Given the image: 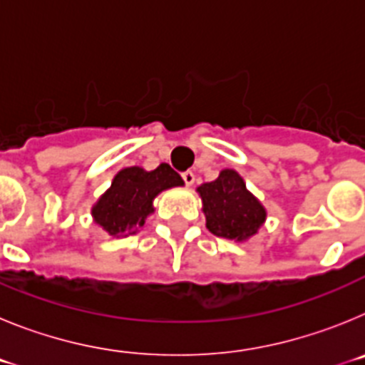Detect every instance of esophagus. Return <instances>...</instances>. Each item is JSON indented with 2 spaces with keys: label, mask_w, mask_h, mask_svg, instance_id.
<instances>
[{
  "label": "esophagus",
  "mask_w": 365,
  "mask_h": 365,
  "mask_svg": "<svg viewBox=\"0 0 365 365\" xmlns=\"http://www.w3.org/2000/svg\"><path fill=\"white\" fill-rule=\"evenodd\" d=\"M180 177H182V180H185V185L186 186H192L193 185V180H195V173L193 172H182L180 173Z\"/></svg>",
  "instance_id": "1"
}]
</instances>
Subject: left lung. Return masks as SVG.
I'll return each mask as SVG.
<instances>
[{
  "instance_id": "1",
  "label": "left lung",
  "mask_w": 365,
  "mask_h": 365,
  "mask_svg": "<svg viewBox=\"0 0 365 365\" xmlns=\"http://www.w3.org/2000/svg\"><path fill=\"white\" fill-rule=\"evenodd\" d=\"M197 190L205 205L206 227L214 235L243 241L265 221V208L234 170H222L217 179Z\"/></svg>"
}]
</instances>
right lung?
Here are the masks:
<instances>
[{"mask_svg":"<svg viewBox=\"0 0 365 365\" xmlns=\"http://www.w3.org/2000/svg\"><path fill=\"white\" fill-rule=\"evenodd\" d=\"M180 185V175L168 164H160L153 172H144L137 166L125 168L117 173L111 188L93 208L95 221L115 237L135 234L153 212L151 201L155 195Z\"/></svg>","mask_w":365,"mask_h":365,"instance_id":"add662e5","label":"right lung"}]
</instances>
